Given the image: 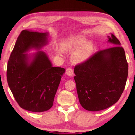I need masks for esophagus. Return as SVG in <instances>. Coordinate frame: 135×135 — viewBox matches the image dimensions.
Returning <instances> with one entry per match:
<instances>
[{"instance_id":"obj_1","label":"esophagus","mask_w":135,"mask_h":135,"mask_svg":"<svg viewBox=\"0 0 135 135\" xmlns=\"http://www.w3.org/2000/svg\"><path fill=\"white\" fill-rule=\"evenodd\" d=\"M66 73L68 76H72L74 75V70H73V69L72 68H69L66 69Z\"/></svg>"}]
</instances>
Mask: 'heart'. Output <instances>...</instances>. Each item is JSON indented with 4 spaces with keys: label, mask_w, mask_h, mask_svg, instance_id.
Returning a JSON list of instances; mask_svg holds the SVG:
<instances>
[{
    "label": "heart",
    "mask_w": 135,
    "mask_h": 135,
    "mask_svg": "<svg viewBox=\"0 0 135 135\" xmlns=\"http://www.w3.org/2000/svg\"><path fill=\"white\" fill-rule=\"evenodd\" d=\"M84 42L85 38L82 36H72L63 40L60 46L65 51L75 50L73 54V59L76 62H81L87 60L91 56L92 52L91 45ZM61 49L57 47L54 48L55 53L58 55L62 54L63 51Z\"/></svg>",
    "instance_id": "b5f03b06"
}]
</instances>
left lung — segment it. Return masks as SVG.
I'll use <instances>...</instances> for the list:
<instances>
[{"instance_id":"8db88e82","label":"left lung","mask_w":135,"mask_h":135,"mask_svg":"<svg viewBox=\"0 0 135 135\" xmlns=\"http://www.w3.org/2000/svg\"><path fill=\"white\" fill-rule=\"evenodd\" d=\"M113 47L95 53L74 68V80L80 105L88 111L107 109L119 100L128 76L125 52L113 34L108 36Z\"/></svg>"}]
</instances>
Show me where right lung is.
Returning <instances> with one entry per match:
<instances>
[{
  "label": "right lung",
  "instance_id": "add662e5",
  "mask_svg": "<svg viewBox=\"0 0 135 135\" xmlns=\"http://www.w3.org/2000/svg\"><path fill=\"white\" fill-rule=\"evenodd\" d=\"M48 32L22 30L8 61V84L21 108L43 112L52 108L65 69L54 67L47 54L39 51L48 43ZM31 49L38 51L32 55Z\"/></svg>",
  "mask_w": 135,
  "mask_h": 135
}]
</instances>
